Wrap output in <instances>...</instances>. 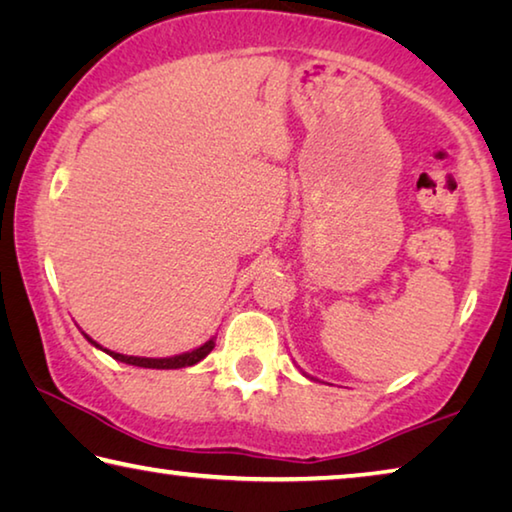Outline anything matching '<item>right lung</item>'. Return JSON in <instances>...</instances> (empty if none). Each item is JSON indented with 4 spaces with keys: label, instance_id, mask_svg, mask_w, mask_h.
Segmentation results:
<instances>
[{
    "label": "right lung",
    "instance_id": "1",
    "mask_svg": "<svg viewBox=\"0 0 512 512\" xmlns=\"http://www.w3.org/2000/svg\"><path fill=\"white\" fill-rule=\"evenodd\" d=\"M85 339H88L94 348L103 350L106 354H110L112 359H117L121 363H128V366H140V368H158V370H173V368H187V366H194V363H198L201 359H205L207 354L212 352L214 348V341L216 339H210L205 341L201 348H196L192 352H183V354H176V357H167V359H149V357H128V354H119V352H112V350H106L101 348L99 343H94L88 334H85Z\"/></svg>",
    "mask_w": 512,
    "mask_h": 512
}]
</instances>
